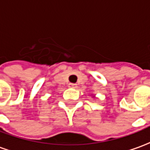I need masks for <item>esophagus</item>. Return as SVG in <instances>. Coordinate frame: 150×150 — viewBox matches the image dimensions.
<instances>
[{
    "label": "esophagus",
    "mask_w": 150,
    "mask_h": 150,
    "mask_svg": "<svg viewBox=\"0 0 150 150\" xmlns=\"http://www.w3.org/2000/svg\"><path fill=\"white\" fill-rule=\"evenodd\" d=\"M69 87H70V88H76V87H77V85H76L75 83H69Z\"/></svg>",
    "instance_id": "esophagus-1"
}]
</instances>
